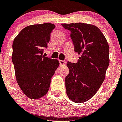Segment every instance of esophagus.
I'll list each match as a JSON object with an SVG mask.
<instances>
[{
    "mask_svg": "<svg viewBox=\"0 0 122 122\" xmlns=\"http://www.w3.org/2000/svg\"><path fill=\"white\" fill-rule=\"evenodd\" d=\"M59 63H60V65L63 66V65H64V64H66V62L64 61H62V60H59Z\"/></svg>",
    "mask_w": 122,
    "mask_h": 122,
    "instance_id": "1",
    "label": "esophagus"
}]
</instances>
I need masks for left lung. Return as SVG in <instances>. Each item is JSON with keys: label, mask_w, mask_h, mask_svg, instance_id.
<instances>
[{"label": "left lung", "mask_w": 122, "mask_h": 122, "mask_svg": "<svg viewBox=\"0 0 122 122\" xmlns=\"http://www.w3.org/2000/svg\"><path fill=\"white\" fill-rule=\"evenodd\" d=\"M71 32L75 52L81 54L76 64L67 63L66 93L71 101L81 103L93 97L105 78L110 63L109 46L96 25L90 24H62Z\"/></svg>", "instance_id": "1"}]
</instances>
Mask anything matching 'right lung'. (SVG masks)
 I'll use <instances>...</instances> for the list:
<instances>
[{
  "label": "right lung",
  "mask_w": 122,
  "mask_h": 122,
  "mask_svg": "<svg viewBox=\"0 0 122 122\" xmlns=\"http://www.w3.org/2000/svg\"><path fill=\"white\" fill-rule=\"evenodd\" d=\"M55 25L51 23L25 27L15 37L12 60L19 86L27 97L39 99L49 90L51 78L59 65L58 59L42 55Z\"/></svg>",
  "instance_id": "obj_1"
}]
</instances>
